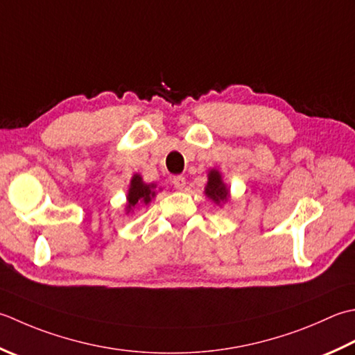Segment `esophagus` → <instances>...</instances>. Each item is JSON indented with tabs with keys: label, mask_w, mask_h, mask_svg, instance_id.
I'll use <instances>...</instances> for the list:
<instances>
[{
	"label": "esophagus",
	"mask_w": 355,
	"mask_h": 355,
	"mask_svg": "<svg viewBox=\"0 0 355 355\" xmlns=\"http://www.w3.org/2000/svg\"><path fill=\"white\" fill-rule=\"evenodd\" d=\"M172 184L175 186V189H178V191H184V187H186V178H184L183 175H177V177H173V178H172Z\"/></svg>",
	"instance_id": "34e87169"
}]
</instances>
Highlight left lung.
Returning <instances> with one entry per match:
<instances>
[{
	"mask_svg": "<svg viewBox=\"0 0 355 355\" xmlns=\"http://www.w3.org/2000/svg\"><path fill=\"white\" fill-rule=\"evenodd\" d=\"M205 196L220 207L231 201V191H229V186L225 183L223 175H221V172L218 169L212 168L207 171Z\"/></svg>",
	"mask_w": 355,
	"mask_h": 355,
	"instance_id": "obj_1",
	"label": "left lung"
}]
</instances>
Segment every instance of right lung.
Returning a JSON list of instances; mask_svg holds the SVG:
<instances>
[{
  "label": "right lung",
  "instance_id": "add662e5",
  "mask_svg": "<svg viewBox=\"0 0 355 355\" xmlns=\"http://www.w3.org/2000/svg\"><path fill=\"white\" fill-rule=\"evenodd\" d=\"M162 191V187H159ZM157 196V184L155 183H146L143 182V177L140 173H134L130 178L129 189L126 193V205H124V214L129 215L134 212L135 207H140L143 205H150V201Z\"/></svg>",
  "mask_w": 355,
  "mask_h": 355
}]
</instances>
